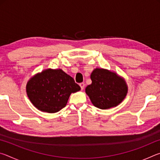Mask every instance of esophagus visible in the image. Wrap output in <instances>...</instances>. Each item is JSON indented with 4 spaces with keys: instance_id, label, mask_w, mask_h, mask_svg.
Listing matches in <instances>:
<instances>
[{
    "instance_id": "1",
    "label": "esophagus",
    "mask_w": 160,
    "mask_h": 160,
    "mask_svg": "<svg viewBox=\"0 0 160 160\" xmlns=\"http://www.w3.org/2000/svg\"><path fill=\"white\" fill-rule=\"evenodd\" d=\"M80 88H81V90H83L84 88H85V83H84V82L80 83Z\"/></svg>"
}]
</instances>
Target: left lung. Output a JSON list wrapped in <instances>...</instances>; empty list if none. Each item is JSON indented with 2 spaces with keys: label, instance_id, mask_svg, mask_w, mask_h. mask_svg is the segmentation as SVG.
Listing matches in <instances>:
<instances>
[{
  "label": "left lung",
  "instance_id": "8db88e82",
  "mask_svg": "<svg viewBox=\"0 0 160 160\" xmlns=\"http://www.w3.org/2000/svg\"><path fill=\"white\" fill-rule=\"evenodd\" d=\"M91 85L85 92L94 107L109 109L120 104L128 93L125 79L112 70L96 68L92 72Z\"/></svg>",
  "mask_w": 160,
  "mask_h": 160
}]
</instances>
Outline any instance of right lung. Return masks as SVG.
Segmentation results:
<instances>
[{
    "mask_svg": "<svg viewBox=\"0 0 160 160\" xmlns=\"http://www.w3.org/2000/svg\"><path fill=\"white\" fill-rule=\"evenodd\" d=\"M26 90L37 109L52 113L66 107L70 94L80 91V87L63 70L47 68L28 80Z\"/></svg>",
    "mask_w": 160,
    "mask_h": 160,
    "instance_id": "obj_1",
    "label": "right lung"
}]
</instances>
